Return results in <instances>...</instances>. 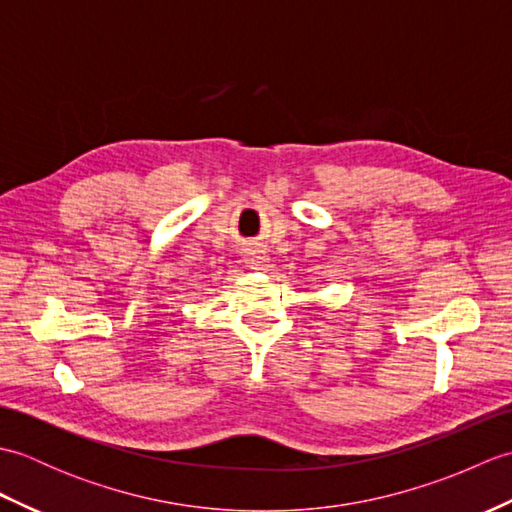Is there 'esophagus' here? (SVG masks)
<instances>
[{
	"label": "esophagus",
	"instance_id": "1",
	"mask_svg": "<svg viewBox=\"0 0 512 512\" xmlns=\"http://www.w3.org/2000/svg\"><path fill=\"white\" fill-rule=\"evenodd\" d=\"M246 264L253 270H266L270 266V259L266 253H262V250H248Z\"/></svg>",
	"mask_w": 512,
	"mask_h": 512
}]
</instances>
